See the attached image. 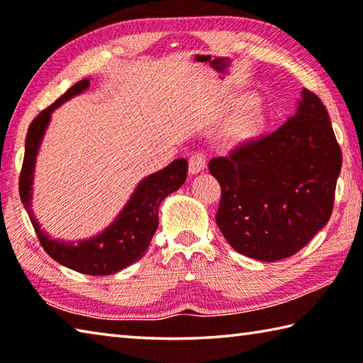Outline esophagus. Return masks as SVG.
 I'll return each instance as SVG.
<instances>
[{
  "instance_id": "obj_1",
  "label": "esophagus",
  "mask_w": 363,
  "mask_h": 363,
  "mask_svg": "<svg viewBox=\"0 0 363 363\" xmlns=\"http://www.w3.org/2000/svg\"><path fill=\"white\" fill-rule=\"evenodd\" d=\"M206 169V155L204 152H194L189 157V174L196 175Z\"/></svg>"
}]
</instances>
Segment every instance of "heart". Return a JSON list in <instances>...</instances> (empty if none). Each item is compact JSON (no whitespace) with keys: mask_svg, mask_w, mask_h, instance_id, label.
<instances>
[{"mask_svg":"<svg viewBox=\"0 0 363 363\" xmlns=\"http://www.w3.org/2000/svg\"><path fill=\"white\" fill-rule=\"evenodd\" d=\"M257 125L258 113L250 108V110L244 111L230 127H228L226 138L230 140V142H240V140L250 137L253 130L257 129Z\"/></svg>","mask_w":363,"mask_h":363,"instance_id":"heart-1","label":"heart"}]
</instances>
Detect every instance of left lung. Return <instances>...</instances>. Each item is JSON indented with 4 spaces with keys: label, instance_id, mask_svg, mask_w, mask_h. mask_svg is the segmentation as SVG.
<instances>
[{
    "label": "left lung",
    "instance_id": "left-lung-1",
    "mask_svg": "<svg viewBox=\"0 0 363 363\" xmlns=\"http://www.w3.org/2000/svg\"><path fill=\"white\" fill-rule=\"evenodd\" d=\"M341 164L325 106L303 89L295 116L277 130L208 162L221 186V234L259 262L295 255L328 223Z\"/></svg>",
    "mask_w": 363,
    "mask_h": 363
}]
</instances>
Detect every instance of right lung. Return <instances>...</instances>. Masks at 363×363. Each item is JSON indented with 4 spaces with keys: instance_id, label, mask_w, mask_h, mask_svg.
<instances>
[{
    "instance_id": "obj_1",
    "label": "right lung",
    "mask_w": 363,
    "mask_h": 363,
    "mask_svg": "<svg viewBox=\"0 0 363 363\" xmlns=\"http://www.w3.org/2000/svg\"><path fill=\"white\" fill-rule=\"evenodd\" d=\"M89 84H91V78L78 81L59 100L31 121L27 140H25V156L21 180H18V191H21L22 204L35 228L36 236L50 258L82 274L110 276L138 262L145 255L157 230L159 204L185 183L188 162L185 157L175 159L167 167L145 177L113 223L97 236L78 240V242H65L60 239H52L48 233H44L31 208L38 151H40L54 110L67 100L73 99L74 95L84 92L89 89Z\"/></svg>"
}]
</instances>
